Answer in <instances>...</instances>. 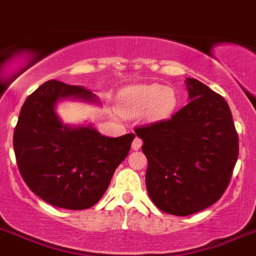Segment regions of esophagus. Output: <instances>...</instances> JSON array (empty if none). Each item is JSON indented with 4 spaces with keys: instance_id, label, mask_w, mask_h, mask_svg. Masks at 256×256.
I'll use <instances>...</instances> for the list:
<instances>
[{
    "instance_id": "1",
    "label": "esophagus",
    "mask_w": 256,
    "mask_h": 256,
    "mask_svg": "<svg viewBox=\"0 0 256 256\" xmlns=\"http://www.w3.org/2000/svg\"><path fill=\"white\" fill-rule=\"evenodd\" d=\"M141 145H142V140L138 138V137H136V138L133 140L132 149H133V150H138L140 148H141Z\"/></svg>"
}]
</instances>
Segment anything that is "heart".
<instances>
[{
    "label": "heart",
    "instance_id": "heart-1",
    "mask_svg": "<svg viewBox=\"0 0 256 256\" xmlns=\"http://www.w3.org/2000/svg\"><path fill=\"white\" fill-rule=\"evenodd\" d=\"M178 97L172 88L144 84L124 89L119 96L118 108L124 116H138L145 112L148 119L160 120L174 111Z\"/></svg>",
    "mask_w": 256,
    "mask_h": 256
}]
</instances>
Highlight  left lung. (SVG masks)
<instances>
[{
  "instance_id": "left-lung-1",
  "label": "left lung",
  "mask_w": 256,
  "mask_h": 256,
  "mask_svg": "<svg viewBox=\"0 0 256 256\" xmlns=\"http://www.w3.org/2000/svg\"><path fill=\"white\" fill-rule=\"evenodd\" d=\"M186 106L171 119L134 130L149 164V196L163 212L176 216L219 200L238 158V134L226 100L196 78H186Z\"/></svg>"
}]
</instances>
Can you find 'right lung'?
Returning a JSON list of instances; mask_svg holds the SVG:
<instances>
[{"instance_id":"1","label":"right lung","mask_w":256,"mask_h":256,"mask_svg":"<svg viewBox=\"0 0 256 256\" xmlns=\"http://www.w3.org/2000/svg\"><path fill=\"white\" fill-rule=\"evenodd\" d=\"M68 97L96 101L89 89L56 80L28 96L14 130V152L24 182L37 196L60 208L85 210L107 190L134 134L111 138L90 126H63L54 106Z\"/></svg>"}]
</instances>
